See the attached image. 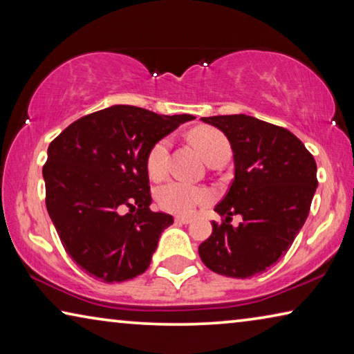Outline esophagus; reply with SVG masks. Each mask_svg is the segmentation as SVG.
Masks as SVG:
<instances>
[{"mask_svg": "<svg viewBox=\"0 0 354 354\" xmlns=\"http://www.w3.org/2000/svg\"><path fill=\"white\" fill-rule=\"evenodd\" d=\"M175 221H176V223H179V225H189L190 221H192V218L190 217H181V215H179V217L175 218Z\"/></svg>", "mask_w": 354, "mask_h": 354, "instance_id": "34e87169", "label": "esophagus"}]
</instances>
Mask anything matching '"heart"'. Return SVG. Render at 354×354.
Segmentation results:
<instances>
[{"mask_svg": "<svg viewBox=\"0 0 354 354\" xmlns=\"http://www.w3.org/2000/svg\"><path fill=\"white\" fill-rule=\"evenodd\" d=\"M189 139L198 149L207 162L215 154L230 151V143L218 129L211 127H198L189 133ZM169 151L170 140L160 139L149 148L147 153V171L151 179H162L169 170ZM158 203L164 211L173 214H189L194 209L209 200V194L205 189L196 187L184 181H170L158 190Z\"/></svg>", "mask_w": 354, "mask_h": 354, "instance_id": "obj_1", "label": "heart"}]
</instances>
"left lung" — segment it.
Masks as SVG:
<instances>
[{"label":"left lung","instance_id":"1","mask_svg":"<svg viewBox=\"0 0 354 354\" xmlns=\"http://www.w3.org/2000/svg\"><path fill=\"white\" fill-rule=\"evenodd\" d=\"M231 143L234 179L215 212L212 234L198 253L207 268L230 278L263 273L281 256L306 221L317 189V165L303 142L277 124L254 117H203ZM232 214H242L234 228Z\"/></svg>","mask_w":354,"mask_h":354}]
</instances>
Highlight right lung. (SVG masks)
<instances>
[{"label":"right lung","mask_w":354,"mask_h":354,"mask_svg":"<svg viewBox=\"0 0 354 354\" xmlns=\"http://www.w3.org/2000/svg\"><path fill=\"white\" fill-rule=\"evenodd\" d=\"M194 118L115 104L76 120L50 143L48 214L65 251L88 277L122 283L149 267L173 217L149 209L147 153Z\"/></svg>","instance_id":"right-lung-1"}]
</instances>
